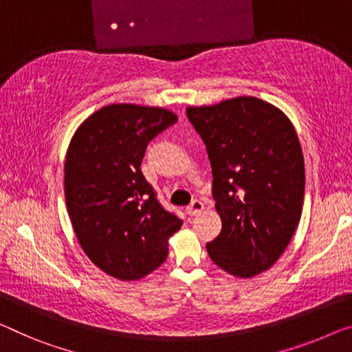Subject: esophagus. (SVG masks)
<instances>
[{
	"label": "esophagus",
	"mask_w": 352,
	"mask_h": 352,
	"mask_svg": "<svg viewBox=\"0 0 352 352\" xmlns=\"http://www.w3.org/2000/svg\"><path fill=\"white\" fill-rule=\"evenodd\" d=\"M203 209H204L203 201H199V199H193L190 206L187 208V214L188 215H198V214H201Z\"/></svg>",
	"instance_id": "obj_1"
}]
</instances>
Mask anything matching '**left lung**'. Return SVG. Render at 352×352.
Here are the masks:
<instances>
[{
	"label": "left lung",
	"instance_id": "8db88e82",
	"mask_svg": "<svg viewBox=\"0 0 352 352\" xmlns=\"http://www.w3.org/2000/svg\"><path fill=\"white\" fill-rule=\"evenodd\" d=\"M206 144L220 234L206 244L212 261L236 277L267 270L299 225L305 166L293 124L282 110L252 96L188 107Z\"/></svg>",
	"mask_w": 352,
	"mask_h": 352
}]
</instances>
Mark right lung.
Returning a JSON list of instances; mask_svg holds the SVG:
<instances>
[{"label": "right lung", "mask_w": 352, "mask_h": 352, "mask_svg": "<svg viewBox=\"0 0 352 352\" xmlns=\"http://www.w3.org/2000/svg\"><path fill=\"white\" fill-rule=\"evenodd\" d=\"M176 121L165 108L113 104L93 113L70 140L69 217L83 252L111 277L140 280L157 269L182 226L140 168L148 143Z\"/></svg>", "instance_id": "add662e5"}]
</instances>
